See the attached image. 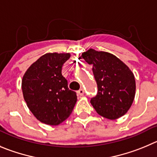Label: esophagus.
<instances>
[{
	"label": "esophagus",
	"mask_w": 157,
	"mask_h": 157,
	"mask_svg": "<svg viewBox=\"0 0 157 157\" xmlns=\"http://www.w3.org/2000/svg\"><path fill=\"white\" fill-rule=\"evenodd\" d=\"M77 94H78L80 96H83V94H84V90H83V89H80L79 90H77Z\"/></svg>",
	"instance_id": "obj_1"
}]
</instances>
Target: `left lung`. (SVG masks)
Listing matches in <instances>:
<instances>
[{
    "mask_svg": "<svg viewBox=\"0 0 157 157\" xmlns=\"http://www.w3.org/2000/svg\"><path fill=\"white\" fill-rule=\"evenodd\" d=\"M82 57L93 65L98 94L90 100L97 113L115 120L131 108L136 95V80L129 67L115 55L89 49Z\"/></svg>",
    "mask_w": 157,
    "mask_h": 157,
    "instance_id": "left-lung-1",
    "label": "left lung"
}]
</instances>
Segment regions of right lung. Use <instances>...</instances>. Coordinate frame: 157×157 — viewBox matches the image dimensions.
I'll use <instances>...</instances> for the list:
<instances>
[{
    "instance_id": "obj_1",
    "label": "right lung",
    "mask_w": 157,
    "mask_h": 157,
    "mask_svg": "<svg viewBox=\"0 0 157 157\" xmlns=\"http://www.w3.org/2000/svg\"><path fill=\"white\" fill-rule=\"evenodd\" d=\"M70 53L48 52L28 68L21 89L28 108L41 122L58 125L72 113L77 94L68 88L62 67Z\"/></svg>"
}]
</instances>
